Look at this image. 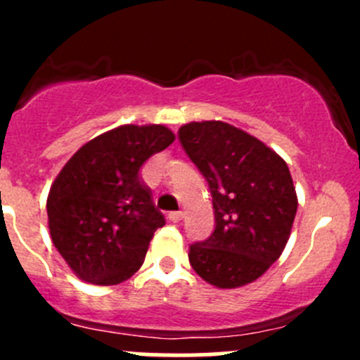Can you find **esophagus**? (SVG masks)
Wrapping results in <instances>:
<instances>
[{
    "label": "esophagus",
    "instance_id": "obj_1",
    "mask_svg": "<svg viewBox=\"0 0 360 360\" xmlns=\"http://www.w3.org/2000/svg\"><path fill=\"white\" fill-rule=\"evenodd\" d=\"M181 217H183V212H181V210H174V212L167 214V219L172 221V223H179Z\"/></svg>",
    "mask_w": 360,
    "mask_h": 360
}]
</instances>
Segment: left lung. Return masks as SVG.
Masks as SVG:
<instances>
[{
  "label": "left lung",
  "mask_w": 360,
  "mask_h": 360,
  "mask_svg": "<svg viewBox=\"0 0 360 360\" xmlns=\"http://www.w3.org/2000/svg\"><path fill=\"white\" fill-rule=\"evenodd\" d=\"M212 195L216 228L190 245V264L210 285L235 289L259 278L291 235L297 197L288 163L224 122H191L177 132Z\"/></svg>",
  "instance_id": "8db88e82"
}]
</instances>
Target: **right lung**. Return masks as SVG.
<instances>
[{
    "label": "right lung",
    "mask_w": 360,
    "mask_h": 360,
    "mask_svg": "<svg viewBox=\"0 0 360 360\" xmlns=\"http://www.w3.org/2000/svg\"><path fill=\"white\" fill-rule=\"evenodd\" d=\"M163 125H122L83 144L50 188L53 245L82 281L116 285L143 264L165 217L139 170L174 143Z\"/></svg>",
    "instance_id": "right-lung-1"
}]
</instances>
